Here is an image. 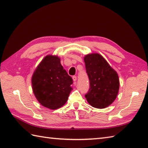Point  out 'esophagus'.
Returning a JSON list of instances; mask_svg holds the SVG:
<instances>
[{"instance_id": "34e87169", "label": "esophagus", "mask_w": 148, "mask_h": 148, "mask_svg": "<svg viewBox=\"0 0 148 148\" xmlns=\"http://www.w3.org/2000/svg\"><path fill=\"white\" fill-rule=\"evenodd\" d=\"M72 79H73V81H74V82H76V80H77V77L75 76H72Z\"/></svg>"}]
</instances>
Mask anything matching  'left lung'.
<instances>
[{
  "label": "left lung",
  "instance_id": "1",
  "mask_svg": "<svg viewBox=\"0 0 148 148\" xmlns=\"http://www.w3.org/2000/svg\"><path fill=\"white\" fill-rule=\"evenodd\" d=\"M90 79V89L85 95L89 104L103 109L114 101L119 88L118 75L99 53H91L84 57Z\"/></svg>",
  "mask_w": 148,
  "mask_h": 148
}]
</instances>
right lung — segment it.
Masks as SVG:
<instances>
[{
	"instance_id": "add662e5",
	"label": "right lung",
	"mask_w": 148,
	"mask_h": 148,
	"mask_svg": "<svg viewBox=\"0 0 148 148\" xmlns=\"http://www.w3.org/2000/svg\"><path fill=\"white\" fill-rule=\"evenodd\" d=\"M72 77L56 55H47L34 71L32 85L34 95L45 108L54 110L67 102L72 90Z\"/></svg>"
}]
</instances>
